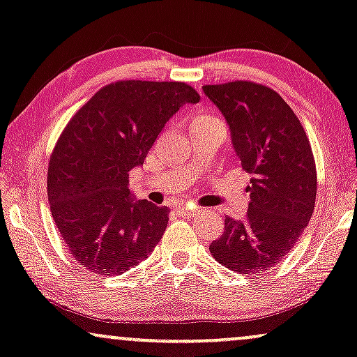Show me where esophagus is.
<instances>
[{
  "label": "esophagus",
  "mask_w": 357,
  "mask_h": 357,
  "mask_svg": "<svg viewBox=\"0 0 357 357\" xmlns=\"http://www.w3.org/2000/svg\"><path fill=\"white\" fill-rule=\"evenodd\" d=\"M176 211H178L179 213H183V215H186V217H194V215H197L199 212H201L197 207H192V206H189V204H184V202L178 204V206H176Z\"/></svg>",
  "instance_id": "34e87169"
}]
</instances>
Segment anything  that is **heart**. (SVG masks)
<instances>
[{
    "label": "heart",
    "instance_id": "obj_1",
    "mask_svg": "<svg viewBox=\"0 0 357 357\" xmlns=\"http://www.w3.org/2000/svg\"><path fill=\"white\" fill-rule=\"evenodd\" d=\"M212 119H215V117H211V116H202V117H199L196 122H201V121H212Z\"/></svg>",
    "mask_w": 357,
    "mask_h": 357
}]
</instances>
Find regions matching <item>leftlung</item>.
<instances>
[{
	"label": "left lung",
	"instance_id": "left-lung-1",
	"mask_svg": "<svg viewBox=\"0 0 357 357\" xmlns=\"http://www.w3.org/2000/svg\"><path fill=\"white\" fill-rule=\"evenodd\" d=\"M202 91L225 117L231 145L253 174L248 213L225 217L208 250L217 263L240 274L273 268L297 243L317 197L312 146L301 121L278 93L263 84H207Z\"/></svg>",
	"mask_w": 357,
	"mask_h": 357
}]
</instances>
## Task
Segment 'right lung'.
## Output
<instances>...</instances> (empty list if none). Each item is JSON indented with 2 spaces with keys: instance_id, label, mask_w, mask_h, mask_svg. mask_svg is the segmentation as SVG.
<instances>
[{
  "instance_id": "right-lung-1",
  "label": "right lung",
  "mask_w": 357,
  "mask_h": 357,
  "mask_svg": "<svg viewBox=\"0 0 357 357\" xmlns=\"http://www.w3.org/2000/svg\"><path fill=\"white\" fill-rule=\"evenodd\" d=\"M196 89L178 82H117L94 94L52 153L47 192L70 253L94 274H121L146 258L168 225V207L137 199L129 173L144 165L166 122Z\"/></svg>"
}]
</instances>
